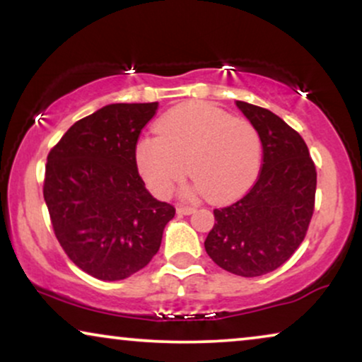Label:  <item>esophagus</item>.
Instances as JSON below:
<instances>
[{
	"label": "esophagus",
	"mask_w": 362,
	"mask_h": 362,
	"mask_svg": "<svg viewBox=\"0 0 362 362\" xmlns=\"http://www.w3.org/2000/svg\"><path fill=\"white\" fill-rule=\"evenodd\" d=\"M194 211H195L194 206H189V205L177 206V214H180V215H190V214H194Z\"/></svg>",
	"instance_id": "34e87169"
}]
</instances>
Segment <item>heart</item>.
<instances>
[{
	"label": "heart",
	"instance_id": "obj_1",
	"mask_svg": "<svg viewBox=\"0 0 362 362\" xmlns=\"http://www.w3.org/2000/svg\"><path fill=\"white\" fill-rule=\"evenodd\" d=\"M156 136L136 146L137 168L153 194L167 197L187 175L211 202L242 197L257 180L262 139L247 119L204 103L173 107L156 124Z\"/></svg>",
	"mask_w": 362,
	"mask_h": 362
}]
</instances>
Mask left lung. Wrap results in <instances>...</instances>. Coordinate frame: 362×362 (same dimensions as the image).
Instances as JSON below:
<instances>
[{"mask_svg":"<svg viewBox=\"0 0 362 362\" xmlns=\"http://www.w3.org/2000/svg\"><path fill=\"white\" fill-rule=\"evenodd\" d=\"M262 139L263 163L252 189L215 209L209 257L238 276H262L291 258L306 237L316 195V167L306 142L272 110L237 100Z\"/></svg>","mask_w":362,"mask_h":362,"instance_id":"8db88e82","label":"left lung"}]
</instances>
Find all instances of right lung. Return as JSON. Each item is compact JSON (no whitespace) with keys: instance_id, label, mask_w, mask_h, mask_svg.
I'll return each mask as SVG.
<instances>
[{"instance_id":"obj_1","label":"right lung","mask_w":362,"mask_h":362,"mask_svg":"<svg viewBox=\"0 0 362 362\" xmlns=\"http://www.w3.org/2000/svg\"><path fill=\"white\" fill-rule=\"evenodd\" d=\"M158 103L110 104L77 120L47 153L42 194L64 253L115 281L147 267L175 209L148 194L136 146Z\"/></svg>"}]
</instances>
